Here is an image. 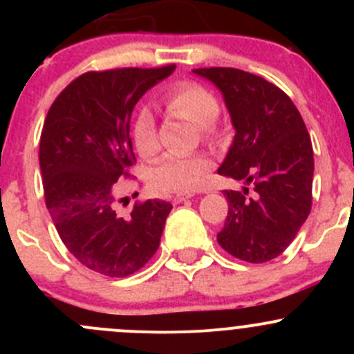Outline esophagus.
Here are the masks:
<instances>
[{
	"label": "esophagus",
	"instance_id": "34e87169",
	"mask_svg": "<svg viewBox=\"0 0 354 354\" xmlns=\"http://www.w3.org/2000/svg\"><path fill=\"white\" fill-rule=\"evenodd\" d=\"M190 197H192L190 194H176V195H173V197H171V200H173V203H181V202H185V200L190 198Z\"/></svg>",
	"mask_w": 354,
	"mask_h": 354
}]
</instances>
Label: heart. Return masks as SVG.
<instances>
[{
	"instance_id": "1",
	"label": "heart",
	"mask_w": 354,
	"mask_h": 354,
	"mask_svg": "<svg viewBox=\"0 0 354 354\" xmlns=\"http://www.w3.org/2000/svg\"><path fill=\"white\" fill-rule=\"evenodd\" d=\"M166 108L169 113L192 121L202 130L203 138L212 140L217 137L214 121L219 116V102L216 95L203 85L185 82L171 88L166 95ZM131 140L140 156L149 157L159 149L156 120L147 108H142L131 124ZM210 160L203 156H190L169 152L156 162L149 174V183L157 192L188 194L202 181Z\"/></svg>"
}]
</instances>
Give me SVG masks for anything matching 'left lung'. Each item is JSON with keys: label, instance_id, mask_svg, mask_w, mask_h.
<instances>
[{"label": "left lung", "instance_id": "obj_1", "mask_svg": "<svg viewBox=\"0 0 354 354\" xmlns=\"http://www.w3.org/2000/svg\"><path fill=\"white\" fill-rule=\"evenodd\" d=\"M223 92L236 130L217 173L253 185L224 190L227 216L217 243L250 263L279 257L312 210L313 149L301 114L286 92L238 68H197Z\"/></svg>", "mask_w": 354, "mask_h": 354}]
</instances>
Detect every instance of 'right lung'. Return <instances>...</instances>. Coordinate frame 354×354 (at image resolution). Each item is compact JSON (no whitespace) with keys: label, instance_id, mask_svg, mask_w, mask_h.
Wrapping results in <instances>:
<instances>
[{"label":"right lung","instance_id":"add662e5","mask_svg":"<svg viewBox=\"0 0 354 354\" xmlns=\"http://www.w3.org/2000/svg\"><path fill=\"white\" fill-rule=\"evenodd\" d=\"M174 68L87 71L59 92L44 120L39 164L46 207L68 252L102 276L140 270L159 248L173 209L156 198L120 216L116 185L137 162L130 138L135 104Z\"/></svg>","mask_w":354,"mask_h":354}]
</instances>
